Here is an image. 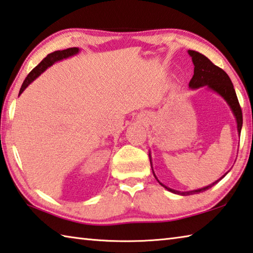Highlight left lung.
Segmentation results:
<instances>
[{
  "label": "left lung",
  "mask_w": 253,
  "mask_h": 253,
  "mask_svg": "<svg viewBox=\"0 0 253 253\" xmlns=\"http://www.w3.org/2000/svg\"><path fill=\"white\" fill-rule=\"evenodd\" d=\"M188 53H189V55L191 56V59L195 65L194 76H192V79L189 82V87H191V88H198V87L208 85V87H210L211 89H213L214 91H217L218 94L221 95L222 97L227 100L229 106H230L233 114H235L237 124H238V131L239 134H240L241 127H242V111H241L240 104H239L236 90L233 88V84L231 83L230 77L228 76L227 73L224 72L222 68L214 65V64L211 62L208 57H206L205 55H203L201 53L196 52V50H188ZM219 180L213 182L212 185L201 188V189H197L194 191H187V192H180V191L170 189V188H167L166 186H164L163 183H160V185L164 186L169 191L173 192V194L189 196V195L199 194V192H203L207 189H209V188L212 187L214 183H217Z\"/></svg>",
  "instance_id": "1"
}]
</instances>
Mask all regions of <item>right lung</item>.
Wrapping results in <instances>:
<instances>
[{"instance_id": "obj_1", "label": "right lung", "mask_w": 253, "mask_h": 253, "mask_svg": "<svg viewBox=\"0 0 253 253\" xmlns=\"http://www.w3.org/2000/svg\"><path fill=\"white\" fill-rule=\"evenodd\" d=\"M76 53H79V47H70V48H66V49H63V50H55V52L48 54L46 57H45L42 62H41L38 66L34 67L33 70L30 72V74L26 76L25 81L23 82V84L21 86V89H20V94L23 90H24L27 86H29L32 82H33L36 77H38L41 73H43L45 70H46L47 67H49L52 64H54L55 62L57 61H61L63 58H66V57H70L72 55H74Z\"/></svg>"}]
</instances>
